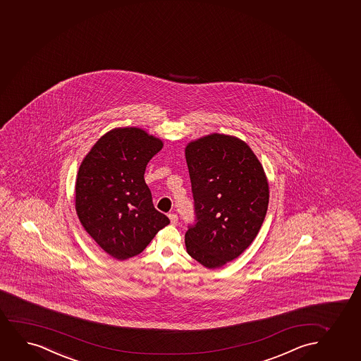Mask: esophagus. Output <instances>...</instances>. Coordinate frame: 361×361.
I'll use <instances>...</instances> for the list:
<instances>
[{
    "instance_id": "obj_1",
    "label": "esophagus",
    "mask_w": 361,
    "mask_h": 361,
    "mask_svg": "<svg viewBox=\"0 0 361 361\" xmlns=\"http://www.w3.org/2000/svg\"><path fill=\"white\" fill-rule=\"evenodd\" d=\"M168 216H169L170 221H171V224H173V225H176V224H178V214L170 213L169 215H168Z\"/></svg>"
}]
</instances>
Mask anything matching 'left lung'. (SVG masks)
Wrapping results in <instances>:
<instances>
[{"label": "left lung", "mask_w": 361, "mask_h": 361, "mask_svg": "<svg viewBox=\"0 0 361 361\" xmlns=\"http://www.w3.org/2000/svg\"><path fill=\"white\" fill-rule=\"evenodd\" d=\"M186 161L196 220L185 235L187 253L208 269L250 247L263 225L269 185L247 143L213 134L188 143Z\"/></svg>", "instance_id": "1"}]
</instances>
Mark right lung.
<instances>
[{
    "label": "right lung",
    "mask_w": 361,
    "mask_h": 361,
    "mask_svg": "<svg viewBox=\"0 0 361 361\" xmlns=\"http://www.w3.org/2000/svg\"><path fill=\"white\" fill-rule=\"evenodd\" d=\"M163 147L137 128L103 135L85 157L75 183L80 223L104 252L125 260L141 253L170 223L152 202L145 183L148 161Z\"/></svg>",
    "instance_id": "obj_1"
}]
</instances>
